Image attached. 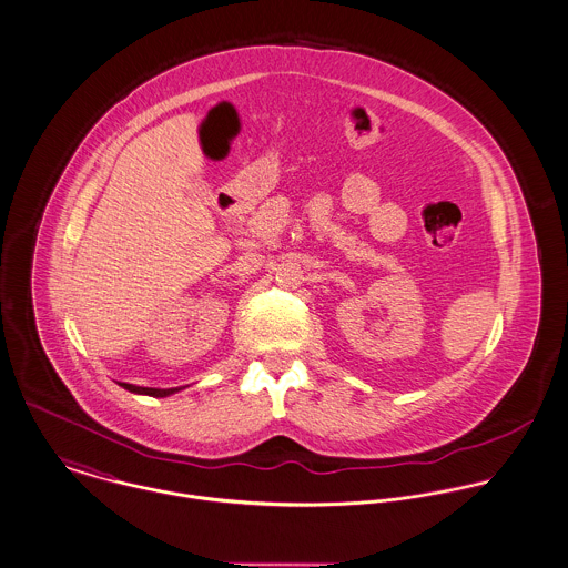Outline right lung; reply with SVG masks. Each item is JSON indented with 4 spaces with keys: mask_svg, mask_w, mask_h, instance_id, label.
<instances>
[{
    "mask_svg": "<svg viewBox=\"0 0 568 568\" xmlns=\"http://www.w3.org/2000/svg\"><path fill=\"white\" fill-rule=\"evenodd\" d=\"M124 389L128 392H134V394H148V396H170V394H174V392H179V389H183V387H170V389H159V387H139V385H132V383H120Z\"/></svg>",
    "mask_w": 568,
    "mask_h": 568,
    "instance_id": "obj_1",
    "label": "right lung"
}]
</instances>
